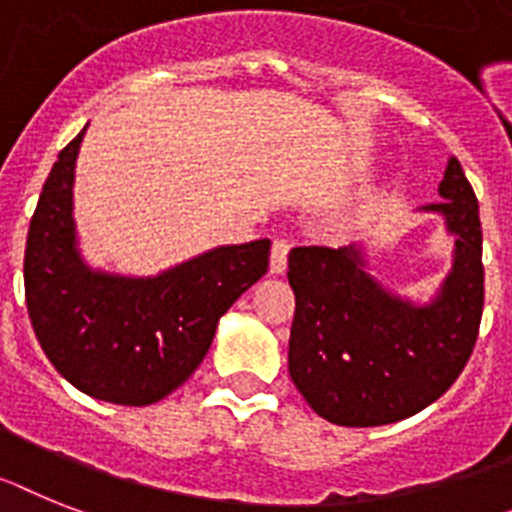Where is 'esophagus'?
<instances>
[{"mask_svg": "<svg viewBox=\"0 0 512 512\" xmlns=\"http://www.w3.org/2000/svg\"><path fill=\"white\" fill-rule=\"evenodd\" d=\"M289 249L291 244L286 239H276L273 247H270V273L273 276H281L286 265H289Z\"/></svg>", "mask_w": 512, "mask_h": 512, "instance_id": "34e87169", "label": "esophagus"}]
</instances>
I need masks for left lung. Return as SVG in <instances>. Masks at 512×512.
Here are the masks:
<instances>
[{"label":"left lung","mask_w":512,"mask_h":512,"mask_svg":"<svg viewBox=\"0 0 512 512\" xmlns=\"http://www.w3.org/2000/svg\"><path fill=\"white\" fill-rule=\"evenodd\" d=\"M453 265L429 302L393 294L369 273L364 244L296 247L289 375L312 411L341 427L401 422L435 403L474 351L484 307L479 203L458 158L440 182Z\"/></svg>","instance_id":"left-lung-1"}]
</instances>
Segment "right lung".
<instances>
[{
  "instance_id": "right-lung-1",
  "label": "right lung",
  "mask_w": 512,
  "mask_h": 512,
  "mask_svg": "<svg viewBox=\"0 0 512 512\" xmlns=\"http://www.w3.org/2000/svg\"><path fill=\"white\" fill-rule=\"evenodd\" d=\"M83 135L51 166L25 244V304L59 375L98 401L148 406L208 354L226 309L268 273L270 239L213 247L158 276L90 268L72 216Z\"/></svg>"
}]
</instances>
